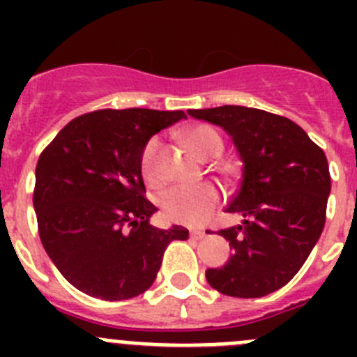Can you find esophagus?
Returning a JSON list of instances; mask_svg holds the SVG:
<instances>
[{
    "instance_id": "1",
    "label": "esophagus",
    "mask_w": 357,
    "mask_h": 357,
    "mask_svg": "<svg viewBox=\"0 0 357 357\" xmlns=\"http://www.w3.org/2000/svg\"><path fill=\"white\" fill-rule=\"evenodd\" d=\"M191 239H204L206 238V230H202V229H195V230H191Z\"/></svg>"
}]
</instances>
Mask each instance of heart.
I'll return each instance as SVG.
<instances>
[{"label":"heart","instance_id":"obj_1","mask_svg":"<svg viewBox=\"0 0 357 357\" xmlns=\"http://www.w3.org/2000/svg\"><path fill=\"white\" fill-rule=\"evenodd\" d=\"M182 139L198 159H213L223 150L222 135L209 125H195L182 134ZM160 139L151 137L141 153V173L146 184L160 185L162 172L159 164ZM222 204V189L213 182H200L195 185H178L169 189L160 198V207L166 220L181 225L197 227L206 223L218 206Z\"/></svg>","mask_w":357,"mask_h":357}]
</instances>
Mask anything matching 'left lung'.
<instances>
[{"label": "left lung", "mask_w": 357, "mask_h": 357, "mask_svg": "<svg viewBox=\"0 0 357 357\" xmlns=\"http://www.w3.org/2000/svg\"><path fill=\"white\" fill-rule=\"evenodd\" d=\"M188 112L225 128L243 160L241 184L227 213L245 220L218 230L234 254L225 266L207 270V282L238 298L277 291L301 270L326 225V153L296 123L266 110L223 105Z\"/></svg>", "instance_id": "left-lung-1"}]
</instances>
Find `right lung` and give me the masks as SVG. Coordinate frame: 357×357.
Returning a JSON list of instances; mask_svg holds the SVG:
<instances>
[{"label": "right lung", "mask_w": 357, "mask_h": 357, "mask_svg": "<svg viewBox=\"0 0 357 357\" xmlns=\"http://www.w3.org/2000/svg\"><path fill=\"white\" fill-rule=\"evenodd\" d=\"M184 110L102 109L69 121L37 160L33 207L43 247L69 284L102 301L146 291L173 239L150 225L141 153Z\"/></svg>", "instance_id": "obj_1"}]
</instances>
